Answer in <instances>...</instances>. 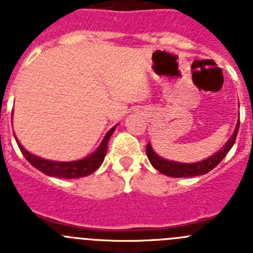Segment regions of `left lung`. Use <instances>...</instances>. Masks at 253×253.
<instances>
[{
  "label": "left lung",
  "mask_w": 253,
  "mask_h": 253,
  "mask_svg": "<svg viewBox=\"0 0 253 253\" xmlns=\"http://www.w3.org/2000/svg\"><path fill=\"white\" fill-rule=\"evenodd\" d=\"M238 128H240V120L237 123L236 129H234L232 137L228 139L223 148L220 151L216 152L215 154L208 157L207 160L200 161V162L195 163H181L175 162V161H169L165 158L160 157L156 152L152 148L151 143L147 144V157H148L149 162L152 163V166L156 169L166 176H171V177H193V176H200L205 175L209 171L218 166L220 161L225 157V154L231 151L233 147L234 142H236L237 133H238Z\"/></svg>",
  "instance_id": "left-lung-1"
}]
</instances>
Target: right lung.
I'll return each instance as SVG.
<instances>
[{"label": "right lung", "instance_id": "obj_1", "mask_svg": "<svg viewBox=\"0 0 253 253\" xmlns=\"http://www.w3.org/2000/svg\"><path fill=\"white\" fill-rule=\"evenodd\" d=\"M115 128L116 125L107 131L106 135L102 139L101 144L99 146V148L96 149L93 153H91L90 156H87L84 160L72 161V162H57V161H49L44 160V158H40L38 156H35V154H31L30 152L26 151L20 144L16 137H15V139H16L17 146H19L21 153L24 154V157L29 161L30 165H33L35 169H38L39 171L43 172V173L51 176V177L78 178L90 175V173L95 172L96 169L101 166V163L104 162L105 156H106L107 143H109V139H110L111 134L114 133Z\"/></svg>", "mask_w": 253, "mask_h": 253}]
</instances>
